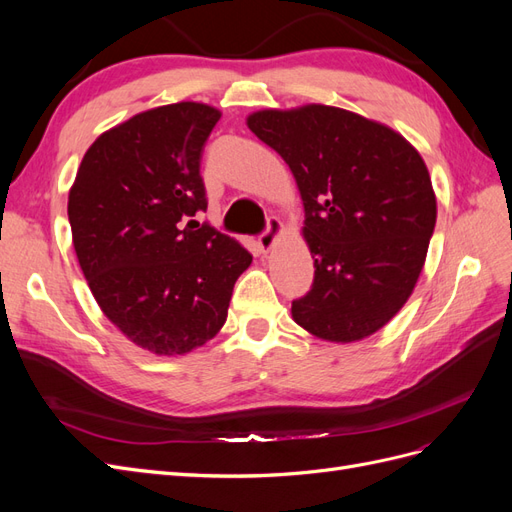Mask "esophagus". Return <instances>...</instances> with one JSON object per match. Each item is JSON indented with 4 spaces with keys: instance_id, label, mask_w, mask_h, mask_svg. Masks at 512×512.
<instances>
[{
    "instance_id": "34e87169",
    "label": "esophagus",
    "mask_w": 512,
    "mask_h": 512,
    "mask_svg": "<svg viewBox=\"0 0 512 512\" xmlns=\"http://www.w3.org/2000/svg\"><path fill=\"white\" fill-rule=\"evenodd\" d=\"M282 230H284V226H282V222L277 220V218H271L267 220V228L260 232V237H258V247L262 252H269L271 247H273V243H275V239L282 235Z\"/></svg>"
}]
</instances>
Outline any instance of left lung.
<instances>
[{
    "label": "left lung",
    "mask_w": 512,
    "mask_h": 512,
    "mask_svg": "<svg viewBox=\"0 0 512 512\" xmlns=\"http://www.w3.org/2000/svg\"><path fill=\"white\" fill-rule=\"evenodd\" d=\"M299 185L314 284L294 322L327 342H359L412 294L436 226L429 170L404 136L346 108L305 104L247 117Z\"/></svg>",
    "instance_id": "left-lung-1"
}]
</instances>
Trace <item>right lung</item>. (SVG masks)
<instances>
[{
	"label": "right lung",
	"instance_id": "1",
	"mask_svg": "<svg viewBox=\"0 0 512 512\" xmlns=\"http://www.w3.org/2000/svg\"><path fill=\"white\" fill-rule=\"evenodd\" d=\"M218 108L177 102L138 113L87 149L68 196L76 258L104 316L160 356L218 335L252 265L241 243L183 222L207 209L200 158Z\"/></svg>",
	"mask_w": 512,
	"mask_h": 512
}]
</instances>
